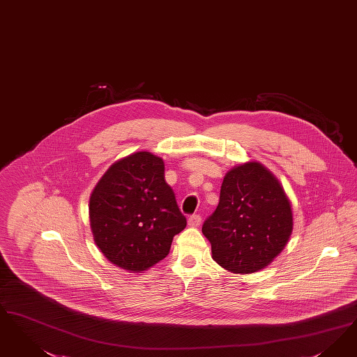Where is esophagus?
I'll return each instance as SVG.
<instances>
[{
	"label": "esophagus",
	"instance_id": "esophagus-1",
	"mask_svg": "<svg viewBox=\"0 0 357 357\" xmlns=\"http://www.w3.org/2000/svg\"><path fill=\"white\" fill-rule=\"evenodd\" d=\"M200 222H202V216L200 215L194 214L188 218V226H191V227H198Z\"/></svg>",
	"mask_w": 357,
	"mask_h": 357
}]
</instances>
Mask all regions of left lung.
Wrapping results in <instances>:
<instances>
[{"label": "left lung", "instance_id": "8db88e82", "mask_svg": "<svg viewBox=\"0 0 357 357\" xmlns=\"http://www.w3.org/2000/svg\"><path fill=\"white\" fill-rule=\"evenodd\" d=\"M218 264L234 273L268 266L292 232L284 190L257 162L234 167L223 179L219 204L202 227Z\"/></svg>", "mask_w": 357, "mask_h": 357}]
</instances>
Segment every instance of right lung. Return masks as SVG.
Instances as JSON below:
<instances>
[{
	"label": "right lung",
	"instance_id": "1",
	"mask_svg": "<svg viewBox=\"0 0 357 357\" xmlns=\"http://www.w3.org/2000/svg\"><path fill=\"white\" fill-rule=\"evenodd\" d=\"M89 213L102 254L128 271L147 270L167 257L187 225L163 160L147 151L115 162L96 185Z\"/></svg>",
	"mask_w": 357,
	"mask_h": 357
}]
</instances>
